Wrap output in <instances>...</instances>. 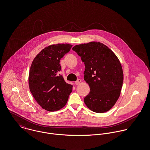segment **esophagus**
Segmentation results:
<instances>
[{"label": "esophagus", "instance_id": "1", "mask_svg": "<svg viewBox=\"0 0 150 150\" xmlns=\"http://www.w3.org/2000/svg\"><path fill=\"white\" fill-rule=\"evenodd\" d=\"M81 82V80L80 79H78L75 82V84H76V85H78V84H80Z\"/></svg>", "mask_w": 150, "mask_h": 150}]
</instances>
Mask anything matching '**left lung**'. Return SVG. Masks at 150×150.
Returning a JSON list of instances; mask_svg holds the SVG:
<instances>
[{"mask_svg": "<svg viewBox=\"0 0 150 150\" xmlns=\"http://www.w3.org/2000/svg\"><path fill=\"white\" fill-rule=\"evenodd\" d=\"M85 66L84 79L90 91L84 98L86 106L96 113L109 110L120 97L124 75L116 54L98 42L76 45L72 48Z\"/></svg>", "mask_w": 150, "mask_h": 150, "instance_id": "left-lung-1", "label": "left lung"}]
</instances>
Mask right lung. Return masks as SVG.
I'll return each mask as SVG.
<instances>
[{
    "instance_id": "add662e5",
    "label": "right lung",
    "mask_w": 150,
    "mask_h": 150,
    "mask_svg": "<svg viewBox=\"0 0 150 150\" xmlns=\"http://www.w3.org/2000/svg\"><path fill=\"white\" fill-rule=\"evenodd\" d=\"M72 47L68 44L50 45L41 50L32 63L29 75L30 91L46 110L54 112L63 108L72 92V86L59 74L60 60Z\"/></svg>"
}]
</instances>
